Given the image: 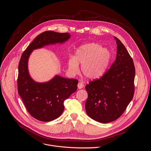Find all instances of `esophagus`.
Wrapping results in <instances>:
<instances>
[{"instance_id":"1","label":"esophagus","mask_w":151,"mask_h":151,"mask_svg":"<svg viewBox=\"0 0 151 151\" xmlns=\"http://www.w3.org/2000/svg\"><path fill=\"white\" fill-rule=\"evenodd\" d=\"M84 87V83H81V82H80V83H79L78 84V88L79 89H81L82 88H83Z\"/></svg>"}]
</instances>
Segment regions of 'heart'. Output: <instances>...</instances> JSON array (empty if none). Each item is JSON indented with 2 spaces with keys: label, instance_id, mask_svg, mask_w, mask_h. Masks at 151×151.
<instances>
[{
  "label": "heart",
  "instance_id": "obj_1",
  "mask_svg": "<svg viewBox=\"0 0 151 151\" xmlns=\"http://www.w3.org/2000/svg\"><path fill=\"white\" fill-rule=\"evenodd\" d=\"M110 60V53L105 48L96 43H89L80 46L76 50L75 58L68 61V68L72 75L79 72V64H81V71L89 79L101 76L105 72Z\"/></svg>",
  "mask_w": 151,
  "mask_h": 151
}]
</instances>
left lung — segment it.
<instances>
[{
	"instance_id": "obj_1",
	"label": "left lung",
	"mask_w": 151,
	"mask_h": 151,
	"mask_svg": "<svg viewBox=\"0 0 151 151\" xmlns=\"http://www.w3.org/2000/svg\"><path fill=\"white\" fill-rule=\"evenodd\" d=\"M117 56L110 68L99 79L86 85L87 115L101 123H109L120 117L126 110L134 94L135 67L125 46L116 37Z\"/></svg>"
}]
</instances>
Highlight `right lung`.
Masks as SVG:
<instances>
[{"label": "right lung", "mask_w": 151, "mask_h": 151, "mask_svg": "<svg viewBox=\"0 0 151 151\" xmlns=\"http://www.w3.org/2000/svg\"><path fill=\"white\" fill-rule=\"evenodd\" d=\"M70 37L68 32H43L37 36L22 55L19 64L18 92L27 111L40 121L50 122L61 115L64 109V102L76 91L78 81L55 76L47 83H36L28 72L29 57L34 49L64 43Z\"/></svg>", "instance_id": "obj_1"}]
</instances>
